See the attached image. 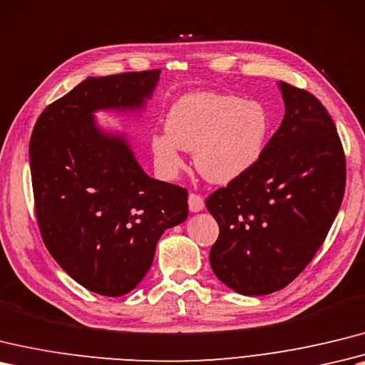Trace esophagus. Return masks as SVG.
Listing matches in <instances>:
<instances>
[{
    "label": "esophagus",
    "instance_id": "esophagus-1",
    "mask_svg": "<svg viewBox=\"0 0 365 365\" xmlns=\"http://www.w3.org/2000/svg\"><path fill=\"white\" fill-rule=\"evenodd\" d=\"M188 205L192 213H197V211L203 210V207H205V202H203V197L199 196V194L191 192L188 196Z\"/></svg>",
    "mask_w": 365,
    "mask_h": 365
}]
</instances>
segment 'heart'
Instances as JSON below:
<instances>
[{
	"label": "heart",
	"mask_w": 365,
	"mask_h": 365,
	"mask_svg": "<svg viewBox=\"0 0 365 365\" xmlns=\"http://www.w3.org/2000/svg\"><path fill=\"white\" fill-rule=\"evenodd\" d=\"M269 132L270 118L259 103L196 91L171 106L165 132L152 135L150 149L166 175H175L183 168L182 149L194 152V165L203 179L225 185L258 163Z\"/></svg>",
	"instance_id": "1"
}]
</instances>
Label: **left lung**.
Returning a JSON list of instances; mask_svg holds the SVG:
<instances>
[{"label":"left lung","instance_id":"obj_1","mask_svg":"<svg viewBox=\"0 0 365 365\" xmlns=\"http://www.w3.org/2000/svg\"><path fill=\"white\" fill-rule=\"evenodd\" d=\"M282 125L258 163L207 197L219 225L215 275L242 295H266L297 278L324 244L345 192V154L334 121L309 91L278 83Z\"/></svg>","mask_w":365,"mask_h":365}]
</instances>
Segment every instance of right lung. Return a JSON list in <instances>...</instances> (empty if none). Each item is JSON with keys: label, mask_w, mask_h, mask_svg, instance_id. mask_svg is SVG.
Listing matches in <instances>:
<instances>
[{"label": "right lung", "mask_w": 365, "mask_h": 365, "mask_svg": "<svg viewBox=\"0 0 365 365\" xmlns=\"http://www.w3.org/2000/svg\"><path fill=\"white\" fill-rule=\"evenodd\" d=\"M160 70L88 78L34 125L29 162L37 224L48 252L86 289L130 292L148 274L166 228L188 217V191L144 174L123 135L98 110H137Z\"/></svg>", "instance_id": "obj_1"}]
</instances>
